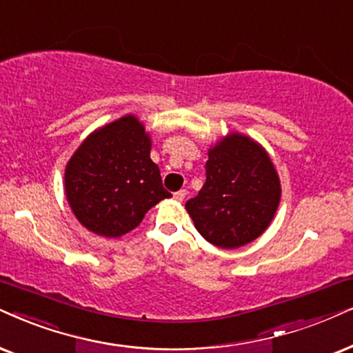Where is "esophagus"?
<instances>
[{"label": "esophagus", "instance_id": "obj_1", "mask_svg": "<svg viewBox=\"0 0 353 353\" xmlns=\"http://www.w3.org/2000/svg\"><path fill=\"white\" fill-rule=\"evenodd\" d=\"M185 195H187L185 189H181V190L174 192V199H176V200H179V202H182V200L185 199Z\"/></svg>", "mask_w": 353, "mask_h": 353}]
</instances>
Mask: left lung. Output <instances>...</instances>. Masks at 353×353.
I'll use <instances>...</instances> for the list:
<instances>
[{"label": "left lung", "instance_id": "left-lung-1", "mask_svg": "<svg viewBox=\"0 0 353 353\" xmlns=\"http://www.w3.org/2000/svg\"><path fill=\"white\" fill-rule=\"evenodd\" d=\"M205 184L185 208L213 246L234 249L264 233L280 202L274 164L256 141L230 135L210 150Z\"/></svg>", "mask_w": 353, "mask_h": 353}]
</instances>
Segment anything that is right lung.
Listing matches in <instances>:
<instances>
[{
  "mask_svg": "<svg viewBox=\"0 0 353 353\" xmlns=\"http://www.w3.org/2000/svg\"><path fill=\"white\" fill-rule=\"evenodd\" d=\"M150 150L143 125L133 115L88 137L65 171L66 199L81 225L117 238L137 228L159 200L171 197Z\"/></svg>",
  "mask_w": 353,
  "mask_h": 353,
  "instance_id": "obj_1",
  "label": "right lung"
}]
</instances>
